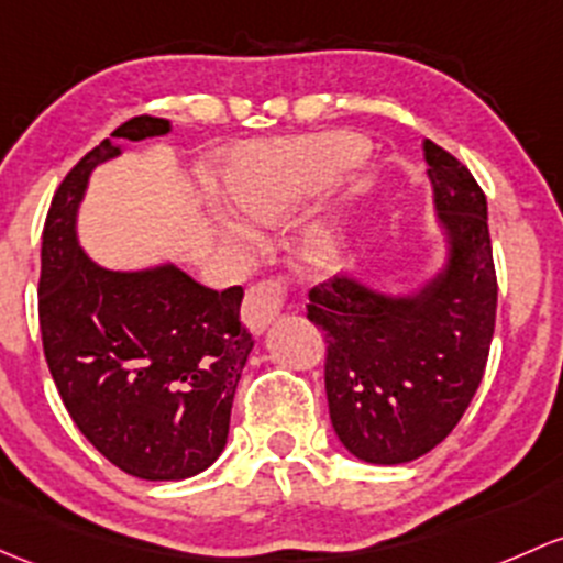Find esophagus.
Instances as JSON below:
<instances>
[{
  "label": "esophagus",
  "instance_id": "34e87169",
  "mask_svg": "<svg viewBox=\"0 0 563 563\" xmlns=\"http://www.w3.org/2000/svg\"><path fill=\"white\" fill-rule=\"evenodd\" d=\"M283 305H286V286L280 280L253 283L242 299V321L253 334H264V329L280 316Z\"/></svg>",
  "mask_w": 563,
  "mask_h": 563
}]
</instances>
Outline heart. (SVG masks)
I'll return each mask as SVG.
<instances>
[{"label":"heart","mask_w":563,"mask_h":563,"mask_svg":"<svg viewBox=\"0 0 563 563\" xmlns=\"http://www.w3.org/2000/svg\"><path fill=\"white\" fill-rule=\"evenodd\" d=\"M361 153L364 140L345 132L253 142L223 156L216 188L229 210L247 227H283L334 180V175L358 162ZM218 234L223 245L234 251L251 245V234L232 218L218 221ZM340 253L342 218L336 210H323L301 236V262L312 269H329Z\"/></svg>","instance_id":"b5f03b06"}]
</instances>
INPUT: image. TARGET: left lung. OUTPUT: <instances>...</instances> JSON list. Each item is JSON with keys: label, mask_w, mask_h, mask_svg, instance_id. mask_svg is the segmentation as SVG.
Segmentation results:
<instances>
[{"label": "left lung", "mask_w": 563, "mask_h": 563, "mask_svg": "<svg viewBox=\"0 0 563 563\" xmlns=\"http://www.w3.org/2000/svg\"><path fill=\"white\" fill-rule=\"evenodd\" d=\"M448 262L416 297L353 277L310 291L307 318L327 336V396L336 437L369 464H405L440 445L483 380L496 323L488 205L470 169L423 142Z\"/></svg>", "instance_id": "8db88e82"}]
</instances>
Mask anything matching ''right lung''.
Returning <instances> with one entry per match:
<instances>
[{"instance_id": "add662e5", "label": "right lung", "mask_w": 563, "mask_h": 563, "mask_svg": "<svg viewBox=\"0 0 563 563\" xmlns=\"http://www.w3.org/2000/svg\"><path fill=\"white\" fill-rule=\"evenodd\" d=\"M167 132V118L137 115L69 169L47 210L40 266V331L58 396L82 437L142 481H186L221 455L253 351L240 286L218 294L173 264L112 272L78 245L93 167L121 153L115 140Z\"/></svg>"}]
</instances>
